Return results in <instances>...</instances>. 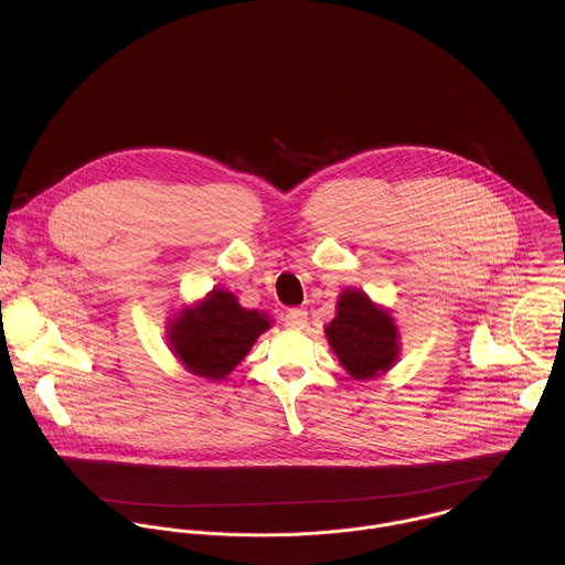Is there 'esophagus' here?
Segmentation results:
<instances>
[{"label":"esophagus","instance_id":"34e87169","mask_svg":"<svg viewBox=\"0 0 565 565\" xmlns=\"http://www.w3.org/2000/svg\"><path fill=\"white\" fill-rule=\"evenodd\" d=\"M307 311L305 309H291L287 316H285V326L287 328H294V330H300L307 326Z\"/></svg>","mask_w":565,"mask_h":565}]
</instances>
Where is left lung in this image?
I'll use <instances>...</instances> for the list:
<instances>
[{
  "label": "left lung",
  "instance_id": "obj_1",
  "mask_svg": "<svg viewBox=\"0 0 565 565\" xmlns=\"http://www.w3.org/2000/svg\"><path fill=\"white\" fill-rule=\"evenodd\" d=\"M334 311L323 332L352 379L372 381L398 363L401 330L390 309L372 302L365 291L348 287L339 294Z\"/></svg>",
  "mask_w": 565,
  "mask_h": 565
}]
</instances>
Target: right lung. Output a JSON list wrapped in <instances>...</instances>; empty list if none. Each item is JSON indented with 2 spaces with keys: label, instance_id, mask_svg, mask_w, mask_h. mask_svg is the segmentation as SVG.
<instances>
[{
  "label": "right lung",
  "instance_id": "right-lung-1",
  "mask_svg": "<svg viewBox=\"0 0 565 565\" xmlns=\"http://www.w3.org/2000/svg\"><path fill=\"white\" fill-rule=\"evenodd\" d=\"M269 328L267 313L243 309L235 294L213 289L169 320L167 343L186 372L224 381Z\"/></svg>",
  "mask_w": 565,
  "mask_h": 565
}]
</instances>
